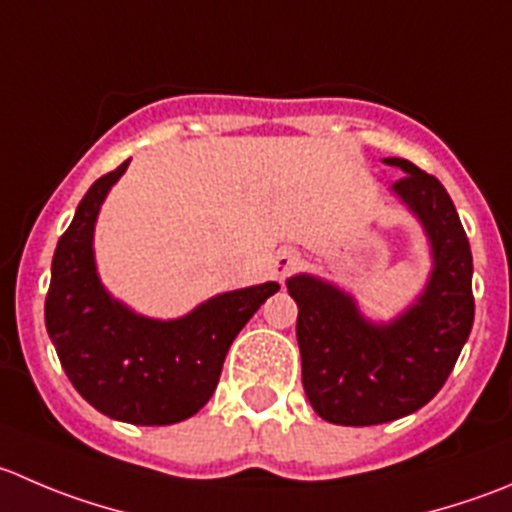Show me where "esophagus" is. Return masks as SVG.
Here are the masks:
<instances>
[{
	"label": "esophagus",
	"mask_w": 512,
	"mask_h": 512,
	"mask_svg": "<svg viewBox=\"0 0 512 512\" xmlns=\"http://www.w3.org/2000/svg\"><path fill=\"white\" fill-rule=\"evenodd\" d=\"M297 265H300V255H297V250H292V247H282V250H277V255L272 257V275L282 282Z\"/></svg>",
	"instance_id": "1"
}]
</instances>
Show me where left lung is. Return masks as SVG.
<instances>
[{"label":"left lung","mask_w":512,"mask_h":512,"mask_svg":"<svg viewBox=\"0 0 512 512\" xmlns=\"http://www.w3.org/2000/svg\"><path fill=\"white\" fill-rule=\"evenodd\" d=\"M405 172L393 195L413 212L430 245L428 282L413 305L375 322L350 292L300 272L287 280L297 302L302 388L312 410L335 425L405 418L438 395L473 330V255L445 187L413 162L385 157Z\"/></svg>","instance_id":"obj_1"}]
</instances>
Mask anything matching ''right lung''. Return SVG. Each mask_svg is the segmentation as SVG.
I'll return each mask as SVG.
<instances>
[{
    "instance_id": "1",
    "label": "right lung",
    "mask_w": 512,
    "mask_h": 512,
    "mask_svg": "<svg viewBox=\"0 0 512 512\" xmlns=\"http://www.w3.org/2000/svg\"><path fill=\"white\" fill-rule=\"evenodd\" d=\"M127 165L89 187L59 237L44 322L69 382L92 408L122 423L172 425L205 408L232 340L280 285L222 292L175 320L140 315L109 295L94 260V225Z\"/></svg>"
}]
</instances>
